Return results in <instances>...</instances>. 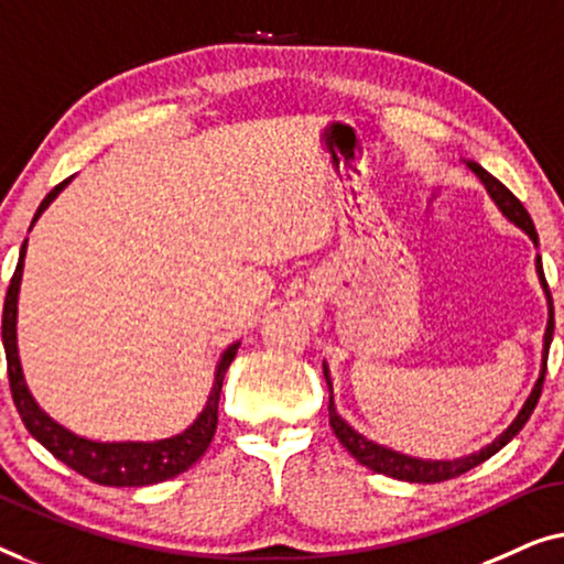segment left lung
Masks as SVG:
<instances>
[{
	"label": "left lung",
	"instance_id": "obj_1",
	"mask_svg": "<svg viewBox=\"0 0 564 564\" xmlns=\"http://www.w3.org/2000/svg\"><path fill=\"white\" fill-rule=\"evenodd\" d=\"M467 169H470L475 176L480 178V184L486 186V192L494 204L501 209V214L509 221H513L519 229L529 235V240L536 245L539 248V237H536V229H534V221H531L529 212L523 209V204L513 196L509 188H506L501 181L490 176V173L478 165L475 161H463ZM536 275H539V283H542L544 289V296H546V329H544V347H542V370H539V378L534 388H531L529 399L523 401V406L519 409V414L513 422L506 426V430L498 434V437L486 444V447H480L478 452H470V455L465 457H455V459H424V457H411V455H403V452H395L391 447H383V444L372 442L368 437H362L360 432H355L350 424L345 422L343 416L337 414V406H335V395H332V378H329V365H324V380H327V388H329V424H332V432H335V437L343 442V447L350 452V455L358 459L360 465L370 467L372 473H380V475H388V478H395V480H406V482H442V480H449V478H457V475H463L467 470H473V467H478L480 463H486L488 457H494L498 449H503L506 444H509L517 434L523 430V424L529 422L531 411H534L539 395H542V383H544V372H546V355H550V345H552V332H554V306H552V293H550V285L544 281V271H542V258L536 256Z\"/></svg>",
	"mask_w": 564,
	"mask_h": 564
}]
</instances>
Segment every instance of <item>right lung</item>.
Segmentation results:
<instances>
[{"mask_svg":"<svg viewBox=\"0 0 564 564\" xmlns=\"http://www.w3.org/2000/svg\"><path fill=\"white\" fill-rule=\"evenodd\" d=\"M70 181V178H68ZM68 181H63L45 196L43 204L37 206L33 225L41 219V214L51 206V202L66 188ZM30 225V229H33ZM25 252L28 240L22 242L18 268L7 289L4 299V314H2V343L7 355V372H10V388L14 406H18L22 422H25L28 432L66 463L70 470H76L84 478H89L99 486H115V488H138V486H155L169 478H176L184 470H188L196 459H199L206 447L212 444L214 432H217V411H219V393L221 383H225V372L229 362L235 360L240 343H232L221 352V358L214 368V383L212 391L206 395V403L202 414L194 419L192 426H186L181 434L173 437L155 440V442H97L78 437L66 426H61L55 419H51L45 411L37 406V401L30 393L25 383V372H22L20 350H18V299H20V283H22V268H25Z\"/></svg>","mask_w":564,"mask_h":564,"instance_id":"right-lung-1","label":"right lung"}]
</instances>
